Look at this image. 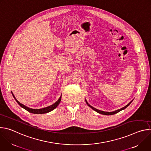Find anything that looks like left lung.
<instances>
[{"label": "left lung", "instance_id": "8db88e82", "mask_svg": "<svg viewBox=\"0 0 151 151\" xmlns=\"http://www.w3.org/2000/svg\"><path fill=\"white\" fill-rule=\"evenodd\" d=\"M86 101V103H87V104L91 107V108H92L93 110H94L95 111H96L97 112H98V113H99V114H103V115H114V114H117L118 112H120L121 111H122V110H123V109H125L126 107H127L129 105H130V104H131V103L133 101V100L132 101H131L130 103H129L127 105H126L125 106H124V107H122V108H121V109H118V110H117V111H114V112H104V111H100V110H98V109H96V108H94V107H93V106H91V105H90L88 103H87V100H85Z\"/></svg>", "mask_w": 151, "mask_h": 151}]
</instances>
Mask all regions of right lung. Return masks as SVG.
<instances>
[{
  "label": "right lung",
  "instance_id": "add662e5",
  "mask_svg": "<svg viewBox=\"0 0 151 151\" xmlns=\"http://www.w3.org/2000/svg\"><path fill=\"white\" fill-rule=\"evenodd\" d=\"M12 94L13 96V97H14L15 100H16V101L18 103V104L21 106L23 108H24V109H26V111H27L28 112H30V113H32V114H46V113H48V112H50L51 111H52V110H54V109H55L56 107L58 106V105L60 104V101H61V96H60V99L55 103H54L53 104L48 106V107H45V108H42V109H31V108H29V107L24 106V104L20 103L15 97V96H14L13 93H12Z\"/></svg>",
  "mask_w": 151,
  "mask_h": 151
}]
</instances>
